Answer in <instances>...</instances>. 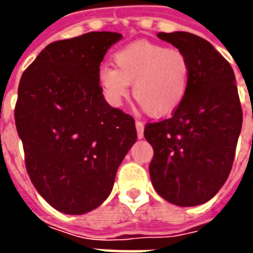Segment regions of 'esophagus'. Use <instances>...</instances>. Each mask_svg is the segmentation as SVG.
Returning <instances> with one entry per match:
<instances>
[{
  "label": "esophagus",
  "mask_w": 253,
  "mask_h": 253,
  "mask_svg": "<svg viewBox=\"0 0 253 253\" xmlns=\"http://www.w3.org/2000/svg\"><path fill=\"white\" fill-rule=\"evenodd\" d=\"M135 127H137V135L138 138L141 139V138H143V122L141 121H137L135 122Z\"/></svg>",
  "instance_id": "esophagus-1"
}]
</instances>
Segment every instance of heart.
Returning <instances> with one entry per match:
<instances>
[{
	"mask_svg": "<svg viewBox=\"0 0 253 253\" xmlns=\"http://www.w3.org/2000/svg\"><path fill=\"white\" fill-rule=\"evenodd\" d=\"M112 66L100 67L99 84L105 100L119 107L130 93L149 115H170L184 101L191 66L184 52L149 42H135L114 54Z\"/></svg>",
	"mask_w": 253,
	"mask_h": 253,
	"instance_id": "heart-1",
	"label": "heart"
}]
</instances>
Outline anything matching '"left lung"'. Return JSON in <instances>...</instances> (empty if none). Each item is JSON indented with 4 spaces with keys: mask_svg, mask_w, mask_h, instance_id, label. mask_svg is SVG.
I'll use <instances>...</instances> for the list:
<instances>
[{
    "mask_svg": "<svg viewBox=\"0 0 253 253\" xmlns=\"http://www.w3.org/2000/svg\"><path fill=\"white\" fill-rule=\"evenodd\" d=\"M190 61V86L169 119L148 123L143 135L154 154L149 165L154 190L181 207L210 201L228 179L243 110L230 63L190 32L157 34Z\"/></svg>",
    "mask_w": 253,
    "mask_h": 253,
    "instance_id": "1",
    "label": "left lung"
}]
</instances>
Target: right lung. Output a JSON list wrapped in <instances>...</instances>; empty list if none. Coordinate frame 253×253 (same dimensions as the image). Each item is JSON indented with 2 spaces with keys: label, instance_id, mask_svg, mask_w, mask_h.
I'll return each instance as SVG.
<instances>
[{
  "label": "right lung",
  "instance_id": "obj_1",
  "mask_svg": "<svg viewBox=\"0 0 253 253\" xmlns=\"http://www.w3.org/2000/svg\"><path fill=\"white\" fill-rule=\"evenodd\" d=\"M118 32H88L50 43L25 69L14 121L32 184L65 214L108 198L116 170L137 141L132 116L105 101L100 63Z\"/></svg>",
  "mask_w": 253,
  "mask_h": 253
}]
</instances>
